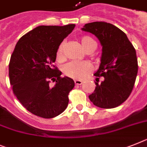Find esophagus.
Listing matches in <instances>:
<instances>
[{"label":"esophagus","instance_id":"esophagus-1","mask_svg":"<svg viewBox=\"0 0 147 147\" xmlns=\"http://www.w3.org/2000/svg\"><path fill=\"white\" fill-rule=\"evenodd\" d=\"M75 84H76V85H81L83 84V82H82V81H81V80H75Z\"/></svg>","mask_w":147,"mask_h":147}]
</instances>
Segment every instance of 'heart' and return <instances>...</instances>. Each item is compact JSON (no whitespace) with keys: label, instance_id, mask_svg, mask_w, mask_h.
<instances>
[{"label":"heart","instance_id":"obj_1","mask_svg":"<svg viewBox=\"0 0 147 147\" xmlns=\"http://www.w3.org/2000/svg\"><path fill=\"white\" fill-rule=\"evenodd\" d=\"M81 46L83 47L87 52H92L96 47V43L92 38L84 36L80 39ZM63 42L59 45L57 50L56 58L59 62L64 60L65 57L63 54ZM93 70V66L90 62H76L72 61L66 64L63 68V71L65 76L76 80H83L91 73Z\"/></svg>","mask_w":147,"mask_h":147}]
</instances>
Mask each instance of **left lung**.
Segmentation results:
<instances>
[{"label":"left lung","mask_w":147,"mask_h":147,"mask_svg":"<svg viewBox=\"0 0 147 147\" xmlns=\"http://www.w3.org/2000/svg\"><path fill=\"white\" fill-rule=\"evenodd\" d=\"M82 30L94 34L102 45L100 66L94 74L96 86L89 98L98 108H116L129 98L135 83L138 71L135 49L126 34L110 23H88ZM100 77L104 78L98 83Z\"/></svg>","instance_id":"8db88e82"}]
</instances>
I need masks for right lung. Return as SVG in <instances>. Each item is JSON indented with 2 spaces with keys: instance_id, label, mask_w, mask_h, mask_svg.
I'll return each mask as SVG.
<instances>
[{
  "instance_id": "right-lung-1",
  "label": "right lung",
  "mask_w": 147,
  "mask_h": 147,
  "mask_svg": "<svg viewBox=\"0 0 147 147\" xmlns=\"http://www.w3.org/2000/svg\"><path fill=\"white\" fill-rule=\"evenodd\" d=\"M75 24L39 26L18 40L9 63L13 93L33 114L45 119L58 116L69 104L75 82L54 65L57 50ZM51 81L55 82L51 87Z\"/></svg>"
}]
</instances>
